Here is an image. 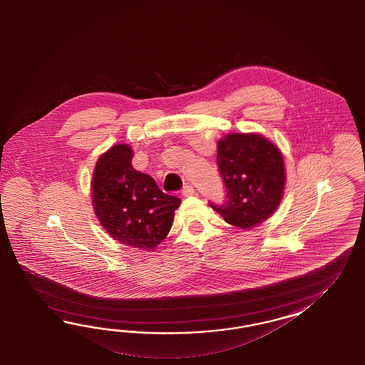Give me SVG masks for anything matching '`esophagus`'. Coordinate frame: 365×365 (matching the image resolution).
<instances>
[{
  "instance_id": "esophagus-1",
  "label": "esophagus",
  "mask_w": 365,
  "mask_h": 365,
  "mask_svg": "<svg viewBox=\"0 0 365 365\" xmlns=\"http://www.w3.org/2000/svg\"><path fill=\"white\" fill-rule=\"evenodd\" d=\"M194 192H195V190L192 186H185L182 188V195L183 197H191V195H194Z\"/></svg>"
}]
</instances>
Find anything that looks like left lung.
I'll return each mask as SVG.
<instances>
[{"label":"left lung","mask_w":365,"mask_h":365,"mask_svg":"<svg viewBox=\"0 0 365 365\" xmlns=\"http://www.w3.org/2000/svg\"><path fill=\"white\" fill-rule=\"evenodd\" d=\"M217 163L226 186L223 205L211 203L232 226L250 229L276 211L285 187L284 158L259 133H230L218 142Z\"/></svg>","instance_id":"obj_1"}]
</instances>
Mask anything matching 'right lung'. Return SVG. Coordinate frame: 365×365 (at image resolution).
I'll list each match as a JSON object with an SVG mask.
<instances>
[{"mask_svg": "<svg viewBox=\"0 0 365 365\" xmlns=\"http://www.w3.org/2000/svg\"><path fill=\"white\" fill-rule=\"evenodd\" d=\"M133 148L116 144L101 155L92 177V203L104 230L119 242L154 250L170 232L180 199L133 167Z\"/></svg>", "mask_w": 365, "mask_h": 365, "instance_id": "right-lung-1", "label": "right lung"}]
</instances>
